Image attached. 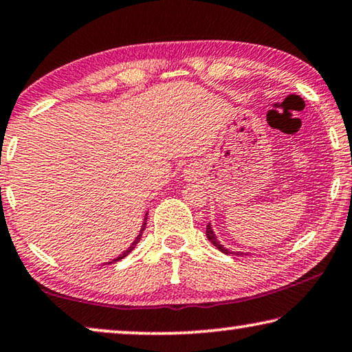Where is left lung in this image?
Returning <instances> with one entry per match:
<instances>
[{
    "label": "left lung",
    "mask_w": 352,
    "mask_h": 352,
    "mask_svg": "<svg viewBox=\"0 0 352 352\" xmlns=\"http://www.w3.org/2000/svg\"><path fill=\"white\" fill-rule=\"evenodd\" d=\"M206 238L210 239L211 243H213V246H216L217 249L221 250V252H224V254H235V255H243V252H228V250L226 249V248H222V244L217 241V238H216V235H214V232H213V228H211V226L208 224L206 226Z\"/></svg>",
    "instance_id": "8db88e82"
}]
</instances>
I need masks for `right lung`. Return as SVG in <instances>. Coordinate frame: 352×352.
Returning a JSON list of instances; mask_svg holds the SVG:
<instances>
[{"mask_svg":"<svg viewBox=\"0 0 352 352\" xmlns=\"http://www.w3.org/2000/svg\"><path fill=\"white\" fill-rule=\"evenodd\" d=\"M146 224H147V214H146V219H144V224H142V228H141V232H139V235H138V238L135 239V243H133V244H131V246H130V248H128V249L125 250V252H124V254H122V255H119V256H117V258H116V260H113V261H119V260H122V258H124V256H126L128 254H130L133 249H135V246H136V244H138L139 241H141V236H142V232H144V228H146ZM113 261H109V263H113Z\"/></svg>","mask_w":352,"mask_h":352,"instance_id":"obj_1","label":"right lung"}]
</instances>
